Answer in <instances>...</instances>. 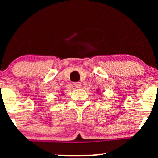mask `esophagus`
<instances>
[{"instance_id":"esophagus-1","label":"esophagus","mask_w":158,"mask_h":158,"mask_svg":"<svg viewBox=\"0 0 158 158\" xmlns=\"http://www.w3.org/2000/svg\"><path fill=\"white\" fill-rule=\"evenodd\" d=\"M73 85L77 88H80L81 86V84L80 82H75V83H73Z\"/></svg>"}]
</instances>
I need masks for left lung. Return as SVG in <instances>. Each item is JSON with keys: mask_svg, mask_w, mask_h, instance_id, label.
Listing matches in <instances>:
<instances>
[{"mask_svg": "<svg viewBox=\"0 0 158 158\" xmlns=\"http://www.w3.org/2000/svg\"><path fill=\"white\" fill-rule=\"evenodd\" d=\"M99 90H97V92H99Z\"/></svg>", "mask_w": 158, "mask_h": 158, "instance_id": "1", "label": "left lung"}]
</instances>
